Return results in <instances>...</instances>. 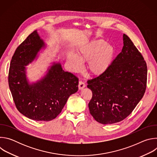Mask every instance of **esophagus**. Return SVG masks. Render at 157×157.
I'll list each match as a JSON object with an SVG mask.
<instances>
[{"label": "esophagus", "instance_id": "34e87169", "mask_svg": "<svg viewBox=\"0 0 157 157\" xmlns=\"http://www.w3.org/2000/svg\"><path fill=\"white\" fill-rule=\"evenodd\" d=\"M86 86L84 82H83L82 81H79V84H78V87H79V89H80V90H81V89H82L83 88H84Z\"/></svg>", "mask_w": 157, "mask_h": 157}]
</instances>
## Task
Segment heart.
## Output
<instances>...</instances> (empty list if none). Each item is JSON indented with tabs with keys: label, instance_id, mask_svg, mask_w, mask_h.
<instances>
[{
	"label": "heart",
	"instance_id": "heart-1",
	"mask_svg": "<svg viewBox=\"0 0 157 157\" xmlns=\"http://www.w3.org/2000/svg\"><path fill=\"white\" fill-rule=\"evenodd\" d=\"M115 55L114 47L103 40H96L82 45L76 55L69 53L67 60L70 70L80 71L82 62L87 63V68L92 75L99 76L105 73L113 63Z\"/></svg>",
	"mask_w": 157,
	"mask_h": 157
}]
</instances>
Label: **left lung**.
<instances>
[{"label": "left lung", "mask_w": 157, "mask_h": 157, "mask_svg": "<svg viewBox=\"0 0 157 157\" xmlns=\"http://www.w3.org/2000/svg\"><path fill=\"white\" fill-rule=\"evenodd\" d=\"M121 52L104 74L87 81L93 92L88 105L102 124L119 122L135 109L146 89L147 68L142 55L125 34Z\"/></svg>", "instance_id": "left-lung-1"}]
</instances>
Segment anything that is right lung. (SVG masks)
Masks as SVG:
<instances>
[{
	"mask_svg": "<svg viewBox=\"0 0 157 157\" xmlns=\"http://www.w3.org/2000/svg\"><path fill=\"white\" fill-rule=\"evenodd\" d=\"M47 47L37 31L32 33L15 50L9 73V85L20 113L33 121H50L61 112L69 97L78 90V79L64 71L53 61L46 73L36 81L27 77V66Z\"/></svg>",
	"mask_w": 157,
	"mask_h": 157,
	"instance_id": "add662e5",
	"label": "right lung"
}]
</instances>
